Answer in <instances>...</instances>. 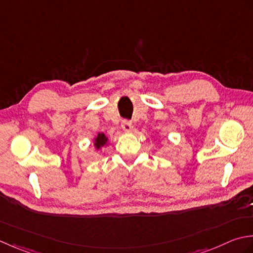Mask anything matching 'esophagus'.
Instances as JSON below:
<instances>
[{"label":"esophagus","instance_id":"obj_1","mask_svg":"<svg viewBox=\"0 0 253 253\" xmlns=\"http://www.w3.org/2000/svg\"><path fill=\"white\" fill-rule=\"evenodd\" d=\"M121 126H122V130L125 131V132H130V131H132V128H133L132 122L131 121H127V120L122 121Z\"/></svg>","mask_w":253,"mask_h":253}]
</instances>
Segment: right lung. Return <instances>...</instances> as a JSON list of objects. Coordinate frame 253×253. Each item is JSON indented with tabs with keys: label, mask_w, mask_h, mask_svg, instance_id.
<instances>
[{
	"label": "right lung",
	"mask_w": 253,
	"mask_h": 253,
	"mask_svg": "<svg viewBox=\"0 0 253 253\" xmlns=\"http://www.w3.org/2000/svg\"><path fill=\"white\" fill-rule=\"evenodd\" d=\"M107 143H108V137L105 135V134L98 133V135L95 137L94 146L96 149H100L101 147L107 146Z\"/></svg>",
	"instance_id": "1"
}]
</instances>
